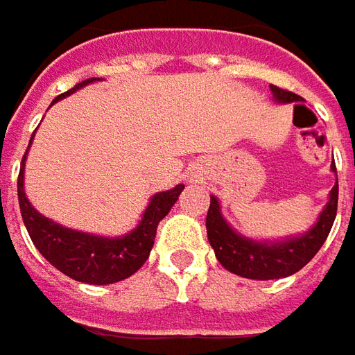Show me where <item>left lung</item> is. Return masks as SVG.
Returning <instances> with one entry per match:
<instances>
[{
	"mask_svg": "<svg viewBox=\"0 0 355 355\" xmlns=\"http://www.w3.org/2000/svg\"><path fill=\"white\" fill-rule=\"evenodd\" d=\"M270 92L276 102L282 104L304 100L294 92L275 85H270ZM331 170L336 172L334 162ZM336 209H338V178L331 189L329 202L324 205V209L317 218V224L309 232L280 241H255L241 236L230 226L220 212L218 199L212 195L207 212V236L220 265L226 270L251 280H275L302 270L317 255V251L331 234L332 224L336 218Z\"/></svg>",
	"mask_w": 355,
	"mask_h": 355,
	"instance_id": "obj_1",
	"label": "left lung"
}]
</instances>
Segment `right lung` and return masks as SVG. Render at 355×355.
Wrapping results in <instances>:
<instances>
[{"label": "right lung", "mask_w": 355, "mask_h": 355, "mask_svg": "<svg viewBox=\"0 0 355 355\" xmlns=\"http://www.w3.org/2000/svg\"><path fill=\"white\" fill-rule=\"evenodd\" d=\"M94 80L102 79L92 77V79L83 80L71 90L60 94L51 104H55L58 100L69 96L75 90L83 89L85 85H90ZM33 139L34 133L31 137V143H33ZM31 143H28V148H31ZM28 148H26L23 162H21L17 193H19V207H21L24 226L44 259L55 266L60 272L67 275L77 282H85V284H114V282L125 280L131 275H135L150 255L160 220L175 205L185 185L180 183L170 191L156 193L148 202L139 226L125 236H121V238L92 236V234L65 228L58 222L46 218L28 202L26 195H24V160H26Z\"/></svg>", "instance_id": "right-lung-1"}]
</instances>
